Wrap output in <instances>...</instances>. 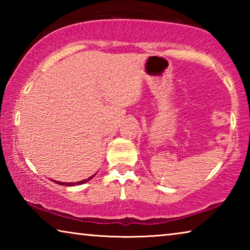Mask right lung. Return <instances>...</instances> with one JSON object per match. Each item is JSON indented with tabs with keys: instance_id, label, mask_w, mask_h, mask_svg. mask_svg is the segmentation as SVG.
Listing matches in <instances>:
<instances>
[{
	"instance_id": "add662e5",
	"label": "right lung",
	"mask_w": 250,
	"mask_h": 250,
	"mask_svg": "<svg viewBox=\"0 0 250 250\" xmlns=\"http://www.w3.org/2000/svg\"><path fill=\"white\" fill-rule=\"evenodd\" d=\"M96 174H94L92 176H90V177H88V179H86V180H83V181H79V182H75V183H73V182H70V183H65V182H57V181H54L55 183H57V184H59V185H66V186H74V185H80V184H83V183H86V182H88V181H90L92 177H94Z\"/></svg>"
}]
</instances>
